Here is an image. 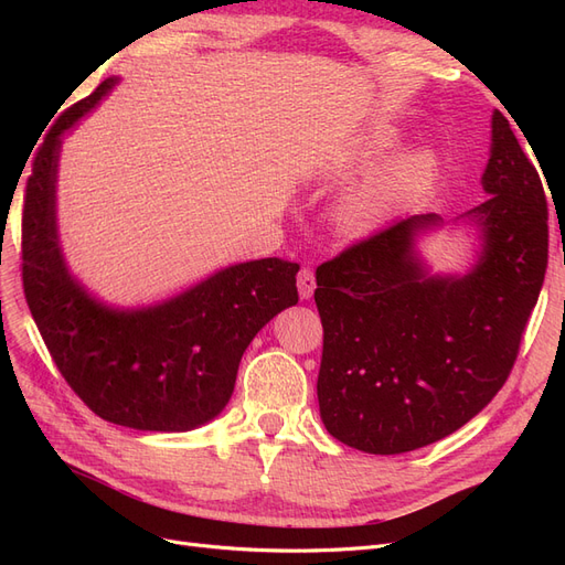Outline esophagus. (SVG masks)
Wrapping results in <instances>:
<instances>
[{"instance_id": "obj_1", "label": "esophagus", "mask_w": 565, "mask_h": 565, "mask_svg": "<svg viewBox=\"0 0 565 565\" xmlns=\"http://www.w3.org/2000/svg\"><path fill=\"white\" fill-rule=\"evenodd\" d=\"M297 287H299V297H301V299H311V297H313L316 276H313V270H311L309 266H303V268L299 270Z\"/></svg>"}]
</instances>
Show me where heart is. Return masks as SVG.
Listing matches in <instances>:
<instances>
[{
  "instance_id": "obj_1",
  "label": "heart",
  "mask_w": 565,
  "mask_h": 565,
  "mask_svg": "<svg viewBox=\"0 0 565 565\" xmlns=\"http://www.w3.org/2000/svg\"><path fill=\"white\" fill-rule=\"evenodd\" d=\"M393 146H396V134L391 129H374L365 134L349 152L341 172L351 174L355 169L372 164ZM436 169L438 160L431 150L413 148L396 152L339 198L334 204L337 226L353 235L377 228L393 210L434 181Z\"/></svg>"
}]
</instances>
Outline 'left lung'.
I'll return each mask as SVG.
<instances>
[{"instance_id":"8db88e82","label":"left lung","mask_w":565,"mask_h":565,"mask_svg":"<svg viewBox=\"0 0 565 565\" xmlns=\"http://www.w3.org/2000/svg\"><path fill=\"white\" fill-rule=\"evenodd\" d=\"M483 191L465 214L483 233L467 276L431 278L417 259L415 237L440 226L436 214L401 218L318 266V405L337 440L372 455L431 446L504 386L544 282L550 214L500 110Z\"/></svg>"}]
</instances>
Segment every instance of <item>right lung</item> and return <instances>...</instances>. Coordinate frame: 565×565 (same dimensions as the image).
<instances>
[{
    "label": "right lung",
    "mask_w": 565,
    "mask_h": 565,
    "mask_svg": "<svg viewBox=\"0 0 565 565\" xmlns=\"http://www.w3.org/2000/svg\"><path fill=\"white\" fill-rule=\"evenodd\" d=\"M117 79L67 108L32 160L23 204V292L63 380L100 419L141 431H188L231 401L254 334L299 301V264H235L139 311L92 299L65 268L56 233L61 134Z\"/></svg>",
    "instance_id": "1"
}]
</instances>
